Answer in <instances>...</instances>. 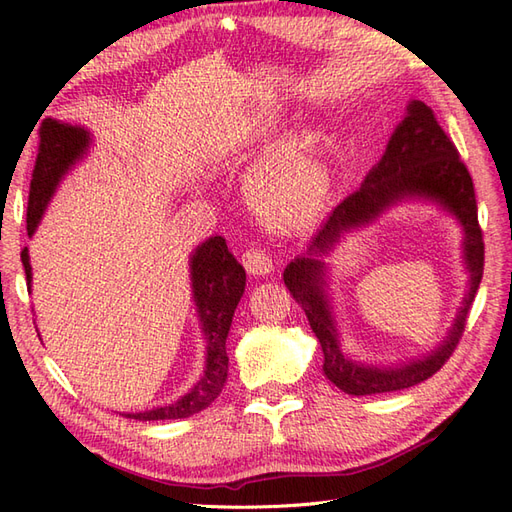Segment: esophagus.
<instances>
[{"mask_svg": "<svg viewBox=\"0 0 512 512\" xmlns=\"http://www.w3.org/2000/svg\"><path fill=\"white\" fill-rule=\"evenodd\" d=\"M241 260H243V267L247 269V273H252V275H267L273 271V258L267 250H262L260 245L247 247Z\"/></svg>", "mask_w": 512, "mask_h": 512, "instance_id": "esophagus-1", "label": "esophagus"}]
</instances>
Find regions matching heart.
<instances>
[{"mask_svg":"<svg viewBox=\"0 0 512 512\" xmlns=\"http://www.w3.org/2000/svg\"><path fill=\"white\" fill-rule=\"evenodd\" d=\"M250 192L260 213L282 228L312 220L322 196L318 170L301 145H286L258 166Z\"/></svg>","mask_w":512,"mask_h":512,"instance_id":"heart-1","label":"heart"}]
</instances>
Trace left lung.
<instances>
[{
  "label": "left lung",
  "mask_w": 512,
  "mask_h": 512,
  "mask_svg": "<svg viewBox=\"0 0 512 512\" xmlns=\"http://www.w3.org/2000/svg\"><path fill=\"white\" fill-rule=\"evenodd\" d=\"M406 195L431 197L458 215L467 230L464 251L471 271V292L452 335L425 360L399 368L361 366L348 360L338 348L328 300L323 292V266L313 256L326 253L344 229L368 221L395 199ZM483 267L485 243L468 166L461 162L455 143L442 130L431 108L425 102L414 100L408 106V115L393 132L378 166L365 177L361 188L344 198L320 224L309 245V256L290 262L284 271V284L292 297L303 305L309 327L318 337L324 352V374L337 389L361 397L410 389L440 371L466 331L470 307L483 280Z\"/></svg>",
  "instance_id": "obj_1"
}]
</instances>
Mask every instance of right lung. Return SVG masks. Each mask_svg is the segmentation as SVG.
<instances>
[{"label": "right lung", "mask_w": 512, "mask_h": 512, "mask_svg": "<svg viewBox=\"0 0 512 512\" xmlns=\"http://www.w3.org/2000/svg\"><path fill=\"white\" fill-rule=\"evenodd\" d=\"M89 147V134L83 128L68 126L55 119H44L40 128L38 158L29 183L27 200V235L34 230L49 205L57 183L68 173V168L83 158ZM21 260L32 288V265H29L27 247L21 252ZM192 290L194 301L207 339V367L205 374L196 382L190 393H185L175 404L153 408L147 412L123 414L136 421H170V418H188L213 404L224 389L228 376L226 337L230 331L232 314L243 297L245 269L228 250L224 237H211L198 247L192 256ZM40 337V335H38Z\"/></svg>", "instance_id": "right-lung-1"}]
</instances>
